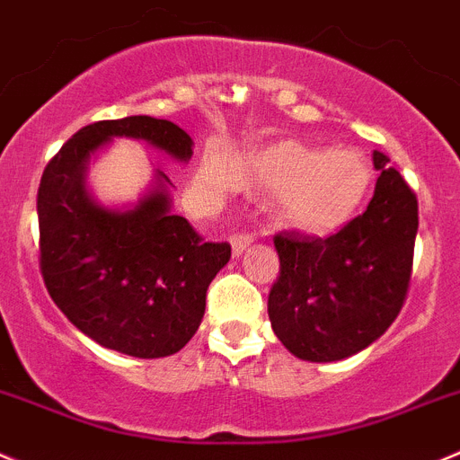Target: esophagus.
<instances>
[{
    "label": "esophagus",
    "mask_w": 460,
    "mask_h": 460,
    "mask_svg": "<svg viewBox=\"0 0 460 460\" xmlns=\"http://www.w3.org/2000/svg\"><path fill=\"white\" fill-rule=\"evenodd\" d=\"M252 242H255V237H252V234H248V233L233 234V237H230V243H233V255H234V257L242 255V252L246 251V248L251 246Z\"/></svg>",
    "instance_id": "1"
}]
</instances>
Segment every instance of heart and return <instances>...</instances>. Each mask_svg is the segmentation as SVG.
I'll return each mask as SVG.
<instances>
[{
	"instance_id": "b5f03b06",
	"label": "heart",
	"mask_w": 460,
	"mask_h": 460,
	"mask_svg": "<svg viewBox=\"0 0 460 460\" xmlns=\"http://www.w3.org/2000/svg\"><path fill=\"white\" fill-rule=\"evenodd\" d=\"M252 181L275 191L279 218L303 233L330 234L343 227L364 200L370 172L354 151H327L282 142L246 153L237 167L223 153H208L196 173V194L208 203Z\"/></svg>"
}]
</instances>
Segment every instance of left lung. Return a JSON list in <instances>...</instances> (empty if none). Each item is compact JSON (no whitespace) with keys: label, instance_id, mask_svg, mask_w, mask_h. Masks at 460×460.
<instances>
[{"label":"left lung","instance_id":"8db88e82","mask_svg":"<svg viewBox=\"0 0 460 460\" xmlns=\"http://www.w3.org/2000/svg\"><path fill=\"white\" fill-rule=\"evenodd\" d=\"M388 155L364 214L330 237H273L279 275L269 293V318L284 348L303 361L330 364L361 352L400 314L413 270L418 199Z\"/></svg>","mask_w":460,"mask_h":460}]
</instances>
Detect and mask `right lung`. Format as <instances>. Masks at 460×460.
<instances>
[{
    "mask_svg": "<svg viewBox=\"0 0 460 460\" xmlns=\"http://www.w3.org/2000/svg\"><path fill=\"white\" fill-rule=\"evenodd\" d=\"M112 137L144 139L181 162L191 157V137L167 119L135 115L78 130L38 187L42 279L69 323L99 345L137 358L169 357L199 330L230 243L203 242L185 217L169 212L172 182L162 172L133 208L96 203L85 187L87 162Z\"/></svg>",
    "mask_w": 460,
    "mask_h": 460,
    "instance_id": "right-lung-1",
    "label": "right lung"
}]
</instances>
